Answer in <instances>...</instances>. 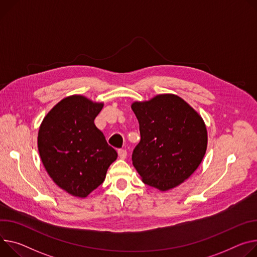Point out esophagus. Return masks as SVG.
Here are the masks:
<instances>
[{
	"label": "esophagus",
	"mask_w": 257,
	"mask_h": 257,
	"mask_svg": "<svg viewBox=\"0 0 257 257\" xmlns=\"http://www.w3.org/2000/svg\"><path fill=\"white\" fill-rule=\"evenodd\" d=\"M118 154H119L120 159H122V160L126 159V157H127V152H126V150H119V151H118Z\"/></svg>",
	"instance_id": "esophagus-1"
}]
</instances>
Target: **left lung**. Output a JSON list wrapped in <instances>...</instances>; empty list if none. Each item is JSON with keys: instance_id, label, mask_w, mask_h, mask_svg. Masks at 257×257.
<instances>
[{"instance_id": "obj_1", "label": "left lung", "mask_w": 257, "mask_h": 257, "mask_svg": "<svg viewBox=\"0 0 257 257\" xmlns=\"http://www.w3.org/2000/svg\"><path fill=\"white\" fill-rule=\"evenodd\" d=\"M141 142L132 154L142 180L161 192L176 188L199 167L208 135L202 116L181 97L159 94L131 104Z\"/></svg>"}]
</instances>
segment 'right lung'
Listing matches in <instances>:
<instances>
[{
	"label": "right lung",
	"instance_id": "add662e5",
	"mask_svg": "<svg viewBox=\"0 0 257 257\" xmlns=\"http://www.w3.org/2000/svg\"><path fill=\"white\" fill-rule=\"evenodd\" d=\"M103 102L83 95L60 100L45 115L38 133L43 165L59 188L86 198L103 182L118 154L109 147L94 120Z\"/></svg>",
	"mask_w": 257,
	"mask_h": 257
}]
</instances>
